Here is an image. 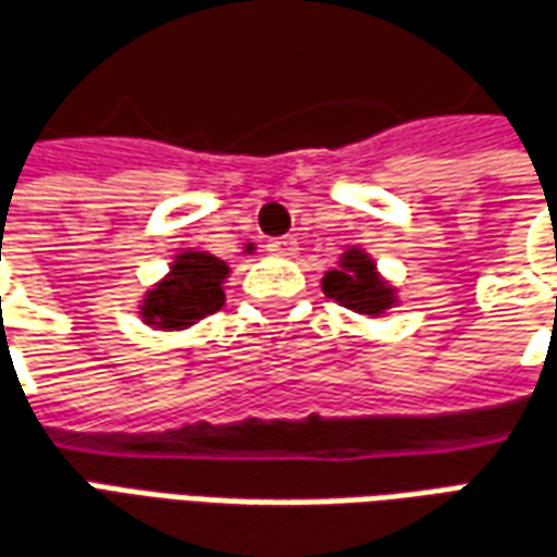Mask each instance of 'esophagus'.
Masks as SVG:
<instances>
[{
    "instance_id": "34e87169",
    "label": "esophagus",
    "mask_w": 557,
    "mask_h": 557,
    "mask_svg": "<svg viewBox=\"0 0 557 557\" xmlns=\"http://www.w3.org/2000/svg\"><path fill=\"white\" fill-rule=\"evenodd\" d=\"M265 247H268V252H274V256H295V250H298V240L295 238H271Z\"/></svg>"
}]
</instances>
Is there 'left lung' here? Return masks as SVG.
Listing matches in <instances>:
<instances>
[{"instance_id": "1", "label": "left lung", "mask_w": 557, "mask_h": 557, "mask_svg": "<svg viewBox=\"0 0 557 557\" xmlns=\"http://www.w3.org/2000/svg\"><path fill=\"white\" fill-rule=\"evenodd\" d=\"M322 292L341 307H349L364 317H380L395 307V289L376 274V265L361 247H349L341 256V265L322 277Z\"/></svg>"}]
</instances>
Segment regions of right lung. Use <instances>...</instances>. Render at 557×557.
<instances>
[{"mask_svg":"<svg viewBox=\"0 0 557 557\" xmlns=\"http://www.w3.org/2000/svg\"><path fill=\"white\" fill-rule=\"evenodd\" d=\"M250 250L252 247H247V252ZM225 277H228V265L211 252H177L169 274L144 295V322L165 332H181L196 325L198 319L211 317L223 307Z\"/></svg>","mask_w":557,"mask_h":557,"instance_id":"obj_1","label":"right lung"}]
</instances>
